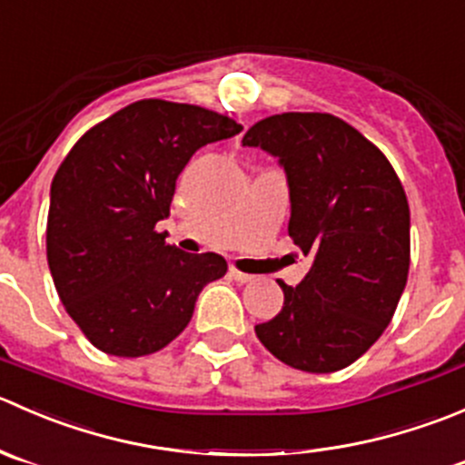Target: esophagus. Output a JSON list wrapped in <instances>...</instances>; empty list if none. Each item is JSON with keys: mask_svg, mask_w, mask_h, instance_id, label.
Listing matches in <instances>:
<instances>
[{"mask_svg": "<svg viewBox=\"0 0 465 465\" xmlns=\"http://www.w3.org/2000/svg\"><path fill=\"white\" fill-rule=\"evenodd\" d=\"M228 275H231V278L234 280V282H239V284L252 282V275H248V273H242V271H239L237 266H231V269H228Z\"/></svg>", "mask_w": 465, "mask_h": 465, "instance_id": "obj_1", "label": "esophagus"}]
</instances>
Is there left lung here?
<instances>
[{"label":"left lung","mask_w":465,"mask_h":465,"mask_svg":"<svg viewBox=\"0 0 465 465\" xmlns=\"http://www.w3.org/2000/svg\"><path fill=\"white\" fill-rule=\"evenodd\" d=\"M243 146L278 158L289 237L312 266L280 282L284 305L255 325L266 351L305 373L351 366L393 319L409 273V203L382 151L328 113H282L248 128Z\"/></svg>","instance_id":"obj_1"}]
</instances>
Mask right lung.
<instances>
[{"label":"right lung","instance_id":"right-lung-1","mask_svg":"<svg viewBox=\"0 0 465 465\" xmlns=\"http://www.w3.org/2000/svg\"><path fill=\"white\" fill-rule=\"evenodd\" d=\"M239 131L213 110L144 99L90 128L63 160L49 192L47 260L92 346L114 357L163 351L205 284L226 275L222 255L181 251L155 223L169 217L192 155Z\"/></svg>","mask_w":465,"mask_h":465}]
</instances>
